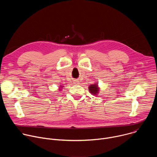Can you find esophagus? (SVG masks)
<instances>
[{"label":"esophagus","instance_id":"1","mask_svg":"<svg viewBox=\"0 0 157 157\" xmlns=\"http://www.w3.org/2000/svg\"><path fill=\"white\" fill-rule=\"evenodd\" d=\"M74 83L75 84H79V81L78 80H75L74 81Z\"/></svg>","mask_w":157,"mask_h":157}]
</instances>
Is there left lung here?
Wrapping results in <instances>:
<instances>
[{
	"label": "left lung",
	"mask_w": 157,
	"mask_h": 157,
	"mask_svg": "<svg viewBox=\"0 0 157 157\" xmlns=\"http://www.w3.org/2000/svg\"><path fill=\"white\" fill-rule=\"evenodd\" d=\"M89 91L94 96H96L99 94V87H98V83H94V84H91L89 87Z\"/></svg>",
	"instance_id": "obj_1"
}]
</instances>
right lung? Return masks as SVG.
Masks as SVG:
<instances>
[{
	"mask_svg": "<svg viewBox=\"0 0 157 157\" xmlns=\"http://www.w3.org/2000/svg\"><path fill=\"white\" fill-rule=\"evenodd\" d=\"M62 87H63V86H61L59 87V91H61V90Z\"/></svg>",
	"mask_w": 157,
	"mask_h": 157,
	"instance_id": "1",
	"label": "right lung"
}]
</instances>
